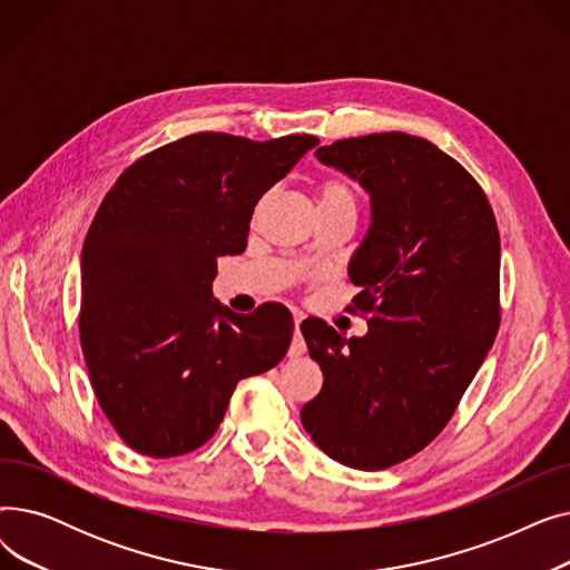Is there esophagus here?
Here are the masks:
<instances>
[{"mask_svg":"<svg viewBox=\"0 0 570 570\" xmlns=\"http://www.w3.org/2000/svg\"><path fill=\"white\" fill-rule=\"evenodd\" d=\"M303 314L301 312H295L293 314V323H295V335H293V342H291V348H288V355L291 357H297V355H303L305 351H307V344H305V340H303V333H301V323H303Z\"/></svg>","mask_w":570,"mask_h":570,"instance_id":"esophagus-1","label":"esophagus"}]
</instances>
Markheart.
Here are the masks:
<instances>
[{
  "mask_svg": "<svg viewBox=\"0 0 570 570\" xmlns=\"http://www.w3.org/2000/svg\"><path fill=\"white\" fill-rule=\"evenodd\" d=\"M316 200L318 207H331V205H344V207H355V196L353 189L340 177H325L323 183L316 187ZM263 200H258V207ZM256 207V209H258Z\"/></svg>",
  "mask_w": 570,
  "mask_h": 570,
  "instance_id": "heart-1",
  "label": "heart"
}]
</instances>
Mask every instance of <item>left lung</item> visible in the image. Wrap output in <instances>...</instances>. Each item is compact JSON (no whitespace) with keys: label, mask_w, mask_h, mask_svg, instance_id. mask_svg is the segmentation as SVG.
<instances>
[{"label":"left lung","mask_w":570,"mask_h":570,"mask_svg":"<svg viewBox=\"0 0 570 570\" xmlns=\"http://www.w3.org/2000/svg\"><path fill=\"white\" fill-rule=\"evenodd\" d=\"M318 161L372 196V226L348 265L365 337L303 321L323 387L301 411L321 451L381 471L421 453L451 421L499 331L501 243L471 173L402 131L344 138Z\"/></svg>","instance_id":"left-lung-1"}]
</instances>
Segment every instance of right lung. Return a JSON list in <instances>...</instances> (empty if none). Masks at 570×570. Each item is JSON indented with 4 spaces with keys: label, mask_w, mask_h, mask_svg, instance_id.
<instances>
[{
    "label": "right lung",
    "mask_w": 570,
    "mask_h": 570,
    "mask_svg": "<svg viewBox=\"0 0 570 570\" xmlns=\"http://www.w3.org/2000/svg\"><path fill=\"white\" fill-rule=\"evenodd\" d=\"M318 138L200 131L157 147L117 177L82 245L80 346L95 395L147 458L200 448L239 379L273 370L293 318L265 303L213 301L217 258L243 254L258 198Z\"/></svg>",
    "instance_id": "obj_1"
}]
</instances>
